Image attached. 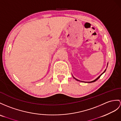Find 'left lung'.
Returning <instances> with one entry per match:
<instances>
[{
	"mask_svg": "<svg viewBox=\"0 0 121 121\" xmlns=\"http://www.w3.org/2000/svg\"><path fill=\"white\" fill-rule=\"evenodd\" d=\"M105 71H106V70H105V71H104V72H103V73H104V72H105ZM103 73H102V74H103ZM102 74H101V75H99V77H98V78H96V79H95V80H94V81H91V82H90V83H92V82H95V81H96V80H98V79H99V78H100V76H101L102 75ZM75 79H76V80H77V81H79V80H78V79H76V78H75Z\"/></svg>",
	"mask_w": 121,
	"mask_h": 121,
	"instance_id": "left-lung-1",
	"label": "left lung"
}]
</instances>
